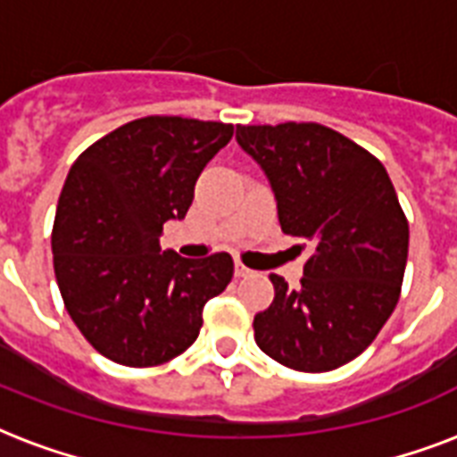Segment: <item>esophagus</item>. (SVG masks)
I'll return each mask as SVG.
<instances>
[{
	"mask_svg": "<svg viewBox=\"0 0 457 457\" xmlns=\"http://www.w3.org/2000/svg\"><path fill=\"white\" fill-rule=\"evenodd\" d=\"M235 275H237V278H249L251 270H249V268H246V265L237 261V263H235Z\"/></svg>",
	"mask_w": 457,
	"mask_h": 457,
	"instance_id": "1",
	"label": "esophagus"
}]
</instances>
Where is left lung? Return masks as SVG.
<instances>
[{
    "mask_svg": "<svg viewBox=\"0 0 457 457\" xmlns=\"http://www.w3.org/2000/svg\"><path fill=\"white\" fill-rule=\"evenodd\" d=\"M278 201L282 232L312 244L299 289L270 275L258 348L301 372L337 370L375 341L398 303L408 220L384 165L318 123L237 125ZM301 249V246H299Z\"/></svg>",
    "mask_w": 457,
    "mask_h": 457,
    "instance_id": "1",
    "label": "left lung"
}]
</instances>
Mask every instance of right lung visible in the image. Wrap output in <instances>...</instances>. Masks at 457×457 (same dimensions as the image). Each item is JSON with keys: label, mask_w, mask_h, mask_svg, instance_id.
I'll return each mask as SVG.
<instances>
[{"label": "right lung", "mask_w": 457, "mask_h": 457, "mask_svg": "<svg viewBox=\"0 0 457 457\" xmlns=\"http://www.w3.org/2000/svg\"><path fill=\"white\" fill-rule=\"evenodd\" d=\"M235 128L179 116L120 125L78 156L61 189L52 253L68 315L102 355L152 368L192 346L204 305L225 292L229 253L161 251L192 206L201 170Z\"/></svg>", "instance_id": "right-lung-1"}]
</instances>
